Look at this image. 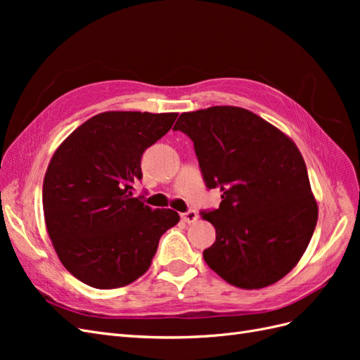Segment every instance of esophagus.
<instances>
[{
    "mask_svg": "<svg viewBox=\"0 0 360 360\" xmlns=\"http://www.w3.org/2000/svg\"><path fill=\"white\" fill-rule=\"evenodd\" d=\"M181 219H183L184 222L192 224V222H195V221L198 219V214H197V212H195V210H188L186 213L181 214Z\"/></svg>",
    "mask_w": 360,
    "mask_h": 360,
    "instance_id": "esophagus-1",
    "label": "esophagus"
}]
</instances>
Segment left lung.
Returning a JSON list of instances; mask_svg holds the SVG:
<instances>
[{"instance_id": "obj_1", "label": "left lung", "mask_w": 360, "mask_h": 360, "mask_svg": "<svg viewBox=\"0 0 360 360\" xmlns=\"http://www.w3.org/2000/svg\"><path fill=\"white\" fill-rule=\"evenodd\" d=\"M207 189L221 191L217 209L202 210L214 243L202 257L231 285L263 288L299 263L319 209L296 144L243 108L212 106L179 117Z\"/></svg>"}]
</instances>
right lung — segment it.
<instances>
[{
    "instance_id": "right-lung-1",
    "label": "right lung",
    "mask_w": 360,
    "mask_h": 360,
    "mask_svg": "<svg viewBox=\"0 0 360 360\" xmlns=\"http://www.w3.org/2000/svg\"><path fill=\"white\" fill-rule=\"evenodd\" d=\"M177 114L112 111L86 120L53 153L43 180V212L56 252L84 284L111 290L148 270L162 234L180 221L153 210L134 183L141 158Z\"/></svg>"
}]
</instances>
